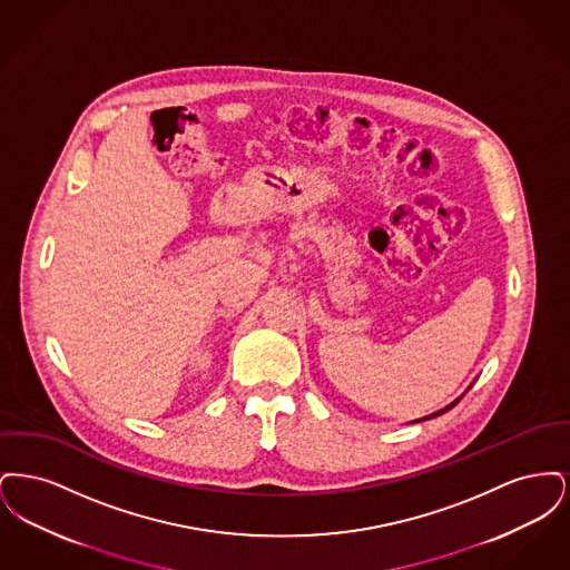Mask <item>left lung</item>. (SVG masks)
Returning <instances> with one entry per match:
<instances>
[{
    "label": "left lung",
    "instance_id": "8db88e82",
    "mask_svg": "<svg viewBox=\"0 0 570 570\" xmlns=\"http://www.w3.org/2000/svg\"><path fill=\"white\" fill-rule=\"evenodd\" d=\"M461 397H458V400H455V402H451V404H449V406L446 407H442V410H438V412H434V414H428V416H423V419H419V421H430V419H435V416H440V414H444V412H446V410H451V407L455 406V404H458V402H460Z\"/></svg>",
    "mask_w": 570,
    "mask_h": 570
}]
</instances>
